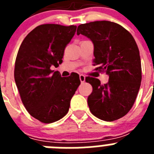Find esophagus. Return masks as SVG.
Segmentation results:
<instances>
[{
    "label": "esophagus",
    "mask_w": 154,
    "mask_h": 154,
    "mask_svg": "<svg viewBox=\"0 0 154 154\" xmlns=\"http://www.w3.org/2000/svg\"><path fill=\"white\" fill-rule=\"evenodd\" d=\"M79 79L81 82H84L85 81V76L83 75H79Z\"/></svg>",
    "instance_id": "1"
}]
</instances>
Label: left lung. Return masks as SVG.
<instances>
[{
  "instance_id": "8db88e82",
  "label": "left lung",
  "mask_w": 154,
  "mask_h": 154,
  "mask_svg": "<svg viewBox=\"0 0 154 154\" xmlns=\"http://www.w3.org/2000/svg\"><path fill=\"white\" fill-rule=\"evenodd\" d=\"M80 34L93 43L96 70L109 75L104 85L98 79L85 78L92 86L88 97L89 109L102 120H116L130 111L140 87L142 69L137 43L127 30L108 21L80 24L77 35Z\"/></svg>"
}]
</instances>
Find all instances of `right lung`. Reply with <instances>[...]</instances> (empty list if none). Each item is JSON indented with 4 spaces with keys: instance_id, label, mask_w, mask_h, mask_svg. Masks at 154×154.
Here are the masks:
<instances>
[{
    "instance_id": "right-lung-1",
    "label": "right lung",
    "mask_w": 154,
    "mask_h": 154,
    "mask_svg": "<svg viewBox=\"0 0 154 154\" xmlns=\"http://www.w3.org/2000/svg\"><path fill=\"white\" fill-rule=\"evenodd\" d=\"M75 25L46 24L36 27L19 48L14 80L21 101L31 116L44 123L64 117L80 85L77 73L65 78L51 70L62 64L64 50L75 33Z\"/></svg>"
}]
</instances>
